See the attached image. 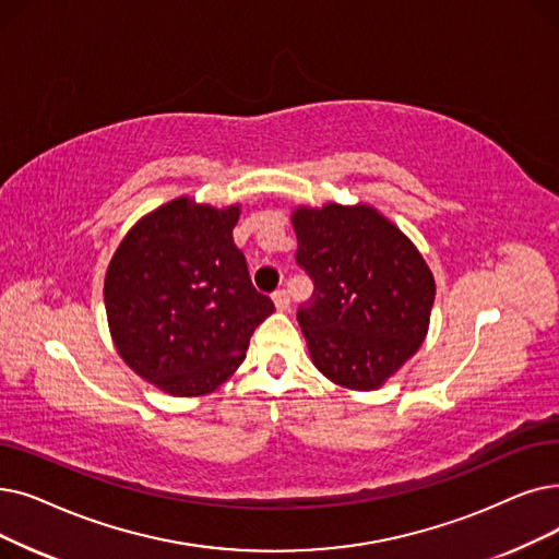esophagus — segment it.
Masks as SVG:
<instances>
[{
	"label": "esophagus",
	"mask_w": 559,
	"mask_h": 559,
	"mask_svg": "<svg viewBox=\"0 0 559 559\" xmlns=\"http://www.w3.org/2000/svg\"><path fill=\"white\" fill-rule=\"evenodd\" d=\"M272 299H274V306L278 310H287L289 308V297H287L285 289H276V293L272 295Z\"/></svg>",
	"instance_id": "esophagus-1"
}]
</instances>
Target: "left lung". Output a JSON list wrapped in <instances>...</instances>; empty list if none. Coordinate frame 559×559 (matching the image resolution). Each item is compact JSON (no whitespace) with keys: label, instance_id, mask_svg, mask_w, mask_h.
<instances>
[{"label":"left lung","instance_id":"8db88e82","mask_svg":"<svg viewBox=\"0 0 559 559\" xmlns=\"http://www.w3.org/2000/svg\"><path fill=\"white\" fill-rule=\"evenodd\" d=\"M297 264L314 289L297 312L310 358L349 391H374L414 356L436 283L420 251L370 205H299Z\"/></svg>","mask_w":559,"mask_h":559}]
</instances>
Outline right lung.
<instances>
[{"mask_svg":"<svg viewBox=\"0 0 559 559\" xmlns=\"http://www.w3.org/2000/svg\"><path fill=\"white\" fill-rule=\"evenodd\" d=\"M239 205L216 210L180 197L130 228L105 276L116 352L159 391L199 397L247 358L274 304L249 278L233 241Z\"/></svg>","mask_w":559,"mask_h":559,"instance_id":"obj_1","label":"right lung"}]
</instances>
